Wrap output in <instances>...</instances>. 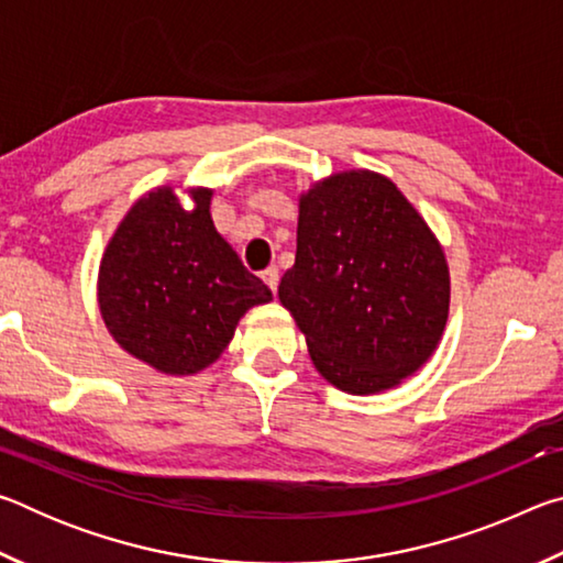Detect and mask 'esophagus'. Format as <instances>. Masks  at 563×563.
I'll return each instance as SVG.
<instances>
[{
    "mask_svg": "<svg viewBox=\"0 0 563 563\" xmlns=\"http://www.w3.org/2000/svg\"><path fill=\"white\" fill-rule=\"evenodd\" d=\"M261 278L265 280V285H268V288L275 292L278 290V278H280V273H278V268H275V265H271V268H265L263 273H261Z\"/></svg>",
    "mask_w": 563,
    "mask_h": 563,
    "instance_id": "34e87169",
    "label": "esophagus"
}]
</instances>
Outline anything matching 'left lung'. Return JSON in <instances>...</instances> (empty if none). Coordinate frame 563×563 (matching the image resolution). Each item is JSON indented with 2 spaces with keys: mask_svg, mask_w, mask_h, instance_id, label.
I'll use <instances>...</instances> for the list:
<instances>
[{
  "mask_svg": "<svg viewBox=\"0 0 563 563\" xmlns=\"http://www.w3.org/2000/svg\"><path fill=\"white\" fill-rule=\"evenodd\" d=\"M278 298L330 385L377 395L415 375L440 345L450 268L393 180L342 170L300 196L298 251Z\"/></svg>",
  "mask_w": 563,
  "mask_h": 563,
  "instance_id": "obj_1",
  "label": "left lung"
}]
</instances>
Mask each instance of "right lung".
I'll return each mask as SVG.
<instances>
[{
  "label": "right lung",
  "instance_id": "add662e5",
  "mask_svg": "<svg viewBox=\"0 0 563 563\" xmlns=\"http://www.w3.org/2000/svg\"><path fill=\"white\" fill-rule=\"evenodd\" d=\"M211 188L194 208L170 186L148 190L123 216L99 265V310L129 355L166 375H196L221 357L238 320L273 300L216 231Z\"/></svg>",
  "mask_w": 563,
  "mask_h": 563
}]
</instances>
